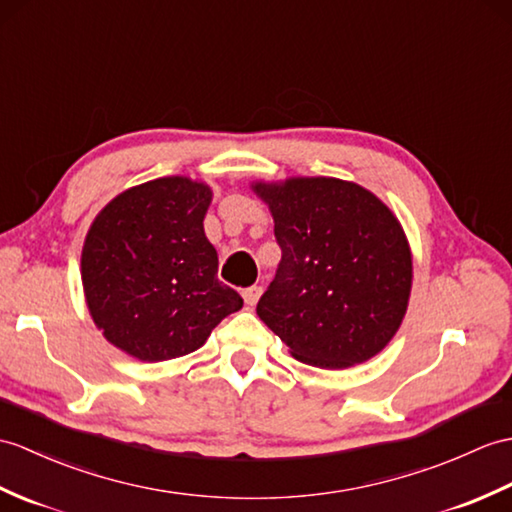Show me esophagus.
Returning a JSON list of instances; mask_svg holds the SVG:
<instances>
[{
  "label": "esophagus",
  "instance_id": "34e87169",
  "mask_svg": "<svg viewBox=\"0 0 512 512\" xmlns=\"http://www.w3.org/2000/svg\"><path fill=\"white\" fill-rule=\"evenodd\" d=\"M242 296H244V301H246V305H255L257 301H259V296H261V288L259 285H251V288H246L244 292H242Z\"/></svg>",
  "mask_w": 512,
  "mask_h": 512
}]
</instances>
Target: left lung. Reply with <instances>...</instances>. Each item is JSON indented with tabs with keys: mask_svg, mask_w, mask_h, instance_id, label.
Instances as JSON below:
<instances>
[{
	"mask_svg": "<svg viewBox=\"0 0 512 512\" xmlns=\"http://www.w3.org/2000/svg\"><path fill=\"white\" fill-rule=\"evenodd\" d=\"M281 246L257 314L296 360L347 368L371 360L408 310L412 255L399 220L368 189L340 178L255 183Z\"/></svg>",
	"mask_w": 512,
	"mask_h": 512,
	"instance_id": "left-lung-1",
	"label": "left lung"
}]
</instances>
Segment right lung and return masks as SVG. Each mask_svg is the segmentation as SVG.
Segmentation results:
<instances>
[{"label":"right lung","mask_w":512,"mask_h":512,"mask_svg":"<svg viewBox=\"0 0 512 512\" xmlns=\"http://www.w3.org/2000/svg\"><path fill=\"white\" fill-rule=\"evenodd\" d=\"M211 189L165 176L115 196L82 246V285L93 323L117 349L163 362L200 349L242 296L218 279L202 220Z\"/></svg>","instance_id":"1"}]
</instances>
